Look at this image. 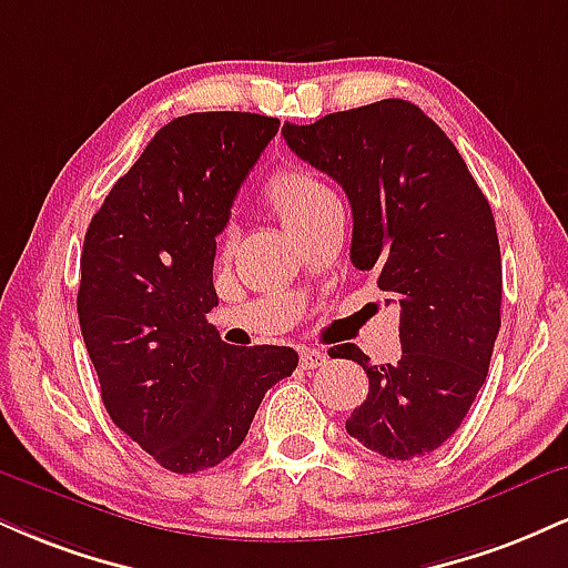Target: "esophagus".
<instances>
[{
    "label": "esophagus",
    "mask_w": 568,
    "mask_h": 568,
    "mask_svg": "<svg viewBox=\"0 0 568 568\" xmlns=\"http://www.w3.org/2000/svg\"><path fill=\"white\" fill-rule=\"evenodd\" d=\"M298 362H302L304 371H317V367H323L327 362V354L323 349H302V354H298Z\"/></svg>",
    "instance_id": "obj_1"
}]
</instances>
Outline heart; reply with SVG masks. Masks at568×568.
I'll list each match as a JSON object with an SVG mask.
<instances>
[{
    "mask_svg": "<svg viewBox=\"0 0 568 568\" xmlns=\"http://www.w3.org/2000/svg\"><path fill=\"white\" fill-rule=\"evenodd\" d=\"M336 201L331 187L304 169H280L264 187V203L288 232H296L325 203Z\"/></svg>",
    "mask_w": 568,
    "mask_h": 568,
    "instance_id": "1",
    "label": "heart"
}]
</instances>
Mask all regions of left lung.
<instances>
[{
	"mask_svg": "<svg viewBox=\"0 0 568 568\" xmlns=\"http://www.w3.org/2000/svg\"><path fill=\"white\" fill-rule=\"evenodd\" d=\"M298 159L352 203V264L399 304L402 357L371 365L346 432L388 460H413L460 428L500 331L503 264L489 201L447 134L407 100L285 124Z\"/></svg>",
	"mask_w": 568,
	"mask_h": 568,
	"instance_id": "1",
	"label": "left lung"
}]
</instances>
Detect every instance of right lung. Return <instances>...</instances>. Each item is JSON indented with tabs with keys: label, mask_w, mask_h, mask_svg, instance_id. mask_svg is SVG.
<instances>
[{
	"label": "right lung",
	"mask_w": 568,
	"mask_h": 568,
	"mask_svg": "<svg viewBox=\"0 0 568 568\" xmlns=\"http://www.w3.org/2000/svg\"><path fill=\"white\" fill-rule=\"evenodd\" d=\"M258 113H190L155 132L89 222L79 325L115 426L174 474L241 447L266 388L296 371L291 346H230L206 314L216 235L277 134Z\"/></svg>",
	"instance_id": "right-lung-1"
}]
</instances>
